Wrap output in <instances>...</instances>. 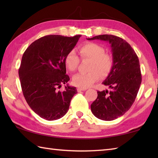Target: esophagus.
I'll list each match as a JSON object with an SVG mask.
<instances>
[{"label":"esophagus","instance_id":"34e87169","mask_svg":"<svg viewBox=\"0 0 158 158\" xmlns=\"http://www.w3.org/2000/svg\"><path fill=\"white\" fill-rule=\"evenodd\" d=\"M86 89H87L86 88H77V91H78V92H81V91H85V90H86Z\"/></svg>","mask_w":158,"mask_h":158}]
</instances>
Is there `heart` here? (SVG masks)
Instances as JSON below:
<instances>
[{
    "label": "heart",
    "instance_id": "heart-1",
    "mask_svg": "<svg viewBox=\"0 0 158 158\" xmlns=\"http://www.w3.org/2000/svg\"><path fill=\"white\" fill-rule=\"evenodd\" d=\"M79 53L83 59L91 60L89 67V73H78L73 78V84L82 88L92 86L100 79L109 75L113 67V60L108 53H105L102 46L94 43H89L79 48ZM79 64V58L75 50H70L65 57V64L71 71L75 70Z\"/></svg>",
    "mask_w": 158,
    "mask_h": 158
}]
</instances>
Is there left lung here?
I'll return each instance as SVG.
<instances>
[{
    "instance_id": "obj_1",
    "label": "left lung",
    "mask_w": 158,
    "mask_h": 158,
    "mask_svg": "<svg viewBox=\"0 0 158 158\" xmlns=\"http://www.w3.org/2000/svg\"><path fill=\"white\" fill-rule=\"evenodd\" d=\"M87 39L106 41L111 48L113 67L102 82L110 90L98 91L91 110L97 118L112 121L122 116L135 102L142 81L139 58L129 43L118 36L102 35Z\"/></svg>"
}]
</instances>
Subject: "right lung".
I'll list each match as a JSON object with an SVG mask.
<instances>
[{
    "instance_id": "right-lung-1",
    "label": "right lung",
    "mask_w": 158,
    "mask_h": 158,
    "mask_svg": "<svg viewBox=\"0 0 158 158\" xmlns=\"http://www.w3.org/2000/svg\"><path fill=\"white\" fill-rule=\"evenodd\" d=\"M80 37L45 36L23 53L19 69L22 92L29 106L41 118L53 121L65 115L77 93L75 87L68 84L65 57ZM63 84L65 90L61 92L58 89Z\"/></svg>"
}]
</instances>
